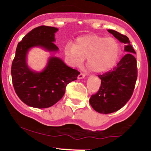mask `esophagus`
Instances as JSON below:
<instances>
[{
	"label": "esophagus",
	"mask_w": 151,
	"mask_h": 151,
	"mask_svg": "<svg viewBox=\"0 0 151 151\" xmlns=\"http://www.w3.org/2000/svg\"><path fill=\"white\" fill-rule=\"evenodd\" d=\"M84 77H85V74L81 73V72L79 74V76H78V79H83V78H84Z\"/></svg>",
	"instance_id": "esophagus-1"
}]
</instances>
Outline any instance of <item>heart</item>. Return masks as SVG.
Masks as SVG:
<instances>
[{"mask_svg": "<svg viewBox=\"0 0 151 151\" xmlns=\"http://www.w3.org/2000/svg\"><path fill=\"white\" fill-rule=\"evenodd\" d=\"M121 53L119 43L115 38L106 37L96 34L79 36L74 45L65 47L67 58L75 65H81L87 59L86 66L94 72H104L111 69Z\"/></svg>", "mask_w": 151, "mask_h": 151, "instance_id": "obj_1", "label": "heart"}]
</instances>
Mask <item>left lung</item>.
Masks as SVG:
<instances>
[{"label":"left lung","mask_w":151,"mask_h":151,"mask_svg":"<svg viewBox=\"0 0 151 151\" xmlns=\"http://www.w3.org/2000/svg\"><path fill=\"white\" fill-rule=\"evenodd\" d=\"M121 42L126 44L127 54L113 70L99 74L101 86L97 93L91 95L89 103L100 114H111L122 108L132 96L136 85L138 70L136 53L130 45L129 37L113 30H108Z\"/></svg>","instance_id":"8db88e82"}]
</instances>
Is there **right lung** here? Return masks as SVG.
<instances>
[{
    "label": "right lung",
    "mask_w": 151,
    "mask_h": 151,
    "mask_svg": "<svg viewBox=\"0 0 151 151\" xmlns=\"http://www.w3.org/2000/svg\"><path fill=\"white\" fill-rule=\"evenodd\" d=\"M54 27L42 25L32 29L19 42L11 66L12 82L15 91L22 102L30 106L45 109L60 101L66 86L76 80L80 72L71 68L58 58H50L46 68L40 73L31 71L26 64V55L32 47L40 46L48 51H58Z\"/></svg>",
    "instance_id": "right-lung-1"
}]
</instances>
